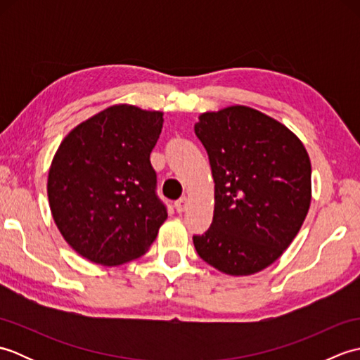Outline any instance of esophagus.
<instances>
[{
  "mask_svg": "<svg viewBox=\"0 0 360 360\" xmlns=\"http://www.w3.org/2000/svg\"><path fill=\"white\" fill-rule=\"evenodd\" d=\"M186 207H187V198H186V196L179 198V200L174 202V209H176V212H178V213H182V212H184V210H186Z\"/></svg>",
  "mask_w": 360,
  "mask_h": 360,
  "instance_id": "esophagus-1",
  "label": "esophagus"
}]
</instances>
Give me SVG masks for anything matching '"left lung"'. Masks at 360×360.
Returning a JSON list of instances; mask_svg holds the SVG:
<instances>
[{
    "label": "left lung",
    "mask_w": 360,
    "mask_h": 360,
    "mask_svg": "<svg viewBox=\"0 0 360 360\" xmlns=\"http://www.w3.org/2000/svg\"><path fill=\"white\" fill-rule=\"evenodd\" d=\"M195 134L209 155L215 210L193 235L205 263L229 275L272 264L300 231L311 204V162L300 139L243 105L204 112Z\"/></svg>",
    "instance_id": "left-lung-1"
}]
</instances>
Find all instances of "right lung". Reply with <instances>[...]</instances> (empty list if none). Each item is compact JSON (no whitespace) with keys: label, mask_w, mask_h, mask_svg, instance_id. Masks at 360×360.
<instances>
[{"label":"right lung","mask_w":360,"mask_h":360,"mask_svg":"<svg viewBox=\"0 0 360 360\" xmlns=\"http://www.w3.org/2000/svg\"><path fill=\"white\" fill-rule=\"evenodd\" d=\"M162 112L114 105L82 122L52 159L48 198L60 233L79 255L117 266L143 255L167 219L150 162Z\"/></svg>","instance_id":"right-lung-1"}]
</instances>
